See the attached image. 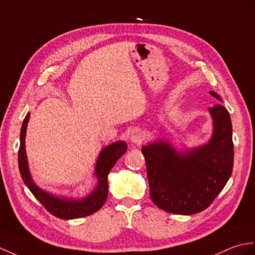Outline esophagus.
<instances>
[{"mask_svg":"<svg viewBox=\"0 0 255 255\" xmlns=\"http://www.w3.org/2000/svg\"><path fill=\"white\" fill-rule=\"evenodd\" d=\"M144 131L139 128L133 129L131 133H130V140H131L133 143H141V142L144 140Z\"/></svg>","mask_w":255,"mask_h":255,"instance_id":"1","label":"esophagus"}]
</instances>
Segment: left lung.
Instances as JSON below:
<instances>
[{
    "label": "left lung",
    "mask_w": 255,
    "mask_h": 255,
    "mask_svg": "<svg viewBox=\"0 0 255 255\" xmlns=\"http://www.w3.org/2000/svg\"><path fill=\"white\" fill-rule=\"evenodd\" d=\"M212 97L221 100L217 93ZM214 132L208 144L179 154L168 142L142 146L150 195L159 209L191 215L208 209L226 185L234 166L233 126L221 104L210 108Z\"/></svg>",
    "instance_id": "1"
}]
</instances>
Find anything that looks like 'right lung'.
Here are the masks:
<instances>
[{"label": "right lung", "mask_w": 255, "mask_h": 255, "mask_svg": "<svg viewBox=\"0 0 255 255\" xmlns=\"http://www.w3.org/2000/svg\"><path fill=\"white\" fill-rule=\"evenodd\" d=\"M29 117H30V114L28 113L22 122L20 130V145L18 150L19 171L21 178L29 190L31 191L35 199L44 206L47 212H50L55 217L62 218V220H74V218L86 217L99 211L105 203L109 194V173L121 156L126 153L127 144L124 141L115 142V143H112L101 151L96 167L98 186L92 193L82 200L61 199L41 190L39 187L34 185L30 177L25 150V137Z\"/></svg>", "instance_id": "obj_1"}]
</instances>
